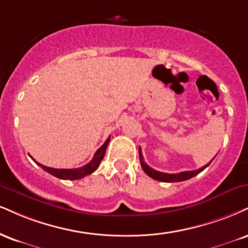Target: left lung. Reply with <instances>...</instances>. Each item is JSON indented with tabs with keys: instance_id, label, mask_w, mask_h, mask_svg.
<instances>
[{
	"instance_id": "8db88e82",
	"label": "left lung",
	"mask_w": 248,
	"mask_h": 248,
	"mask_svg": "<svg viewBox=\"0 0 248 248\" xmlns=\"http://www.w3.org/2000/svg\"><path fill=\"white\" fill-rule=\"evenodd\" d=\"M139 155H140V162H141L143 171L147 173L150 178H153L155 180H158V181H163V183H179V181L188 180V179L195 177V175H198L200 172L203 171V170L211 163L210 162L209 164H207V165L203 166V168L199 170H194V171H185V172L177 173V174H170V173L156 171V170H154L153 168H150V166L147 165V163L144 162V158H143L141 148L139 149Z\"/></svg>"
}]
</instances>
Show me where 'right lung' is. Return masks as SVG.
<instances>
[{"label":"right lung","mask_w":248,"mask_h":248,"mask_svg":"<svg viewBox=\"0 0 248 248\" xmlns=\"http://www.w3.org/2000/svg\"><path fill=\"white\" fill-rule=\"evenodd\" d=\"M109 137L106 140L105 143H104L101 147L98 149L97 151H95L93 158H92V160L89 164H86V165L82 166V168H78V169H53V168H47V166L45 165H41V164H39L38 162H34L38 164L39 166H41L43 168L44 171L48 172L49 174L54 175V177L59 178V179H64V180H78V179H82L86 177V175L91 174V173H93L95 170L98 169V166H99V164L101 160H103L104 156H105V153H106V148L107 145H108L109 143Z\"/></svg>","instance_id":"add662e5"}]
</instances>
